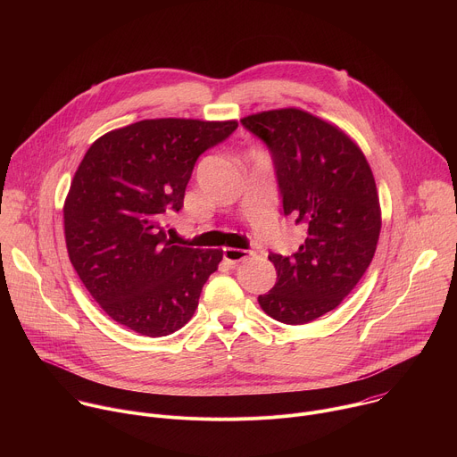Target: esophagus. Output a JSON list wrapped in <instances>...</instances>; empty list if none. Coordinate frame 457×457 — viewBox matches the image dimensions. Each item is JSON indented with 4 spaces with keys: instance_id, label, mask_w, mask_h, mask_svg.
<instances>
[{
    "instance_id": "obj_1",
    "label": "esophagus",
    "mask_w": 457,
    "mask_h": 457,
    "mask_svg": "<svg viewBox=\"0 0 457 457\" xmlns=\"http://www.w3.org/2000/svg\"><path fill=\"white\" fill-rule=\"evenodd\" d=\"M254 253L247 251V249H237V247H226L224 249V260L229 264H238L244 262V260L251 258Z\"/></svg>"
}]
</instances>
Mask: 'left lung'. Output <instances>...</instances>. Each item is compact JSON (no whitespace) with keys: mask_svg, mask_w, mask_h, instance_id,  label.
<instances>
[{"mask_svg":"<svg viewBox=\"0 0 457 457\" xmlns=\"http://www.w3.org/2000/svg\"><path fill=\"white\" fill-rule=\"evenodd\" d=\"M240 122L271 150L284 213L305 229L296 253L270 254L277 284L258 303L282 323L312 321L342 303L376 253L381 208L372 170L344 129L305 110Z\"/></svg>","mask_w":457,"mask_h":457,"instance_id":"1","label":"left lung"}]
</instances>
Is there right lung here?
<instances>
[{
  "instance_id": "obj_1",
  "label": "right lung",
  "mask_w": 457,
  "mask_h": 457,
  "mask_svg": "<svg viewBox=\"0 0 457 457\" xmlns=\"http://www.w3.org/2000/svg\"><path fill=\"white\" fill-rule=\"evenodd\" d=\"M237 120L145 119L101 136L62 206L64 240L81 282L117 323L168 337L189 321L222 249L173 245L162 220L179 212L199 155Z\"/></svg>"
}]
</instances>
